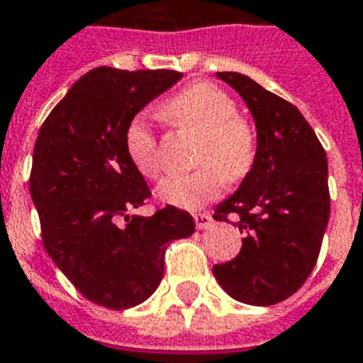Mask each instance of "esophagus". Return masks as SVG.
<instances>
[{
    "label": "esophagus",
    "instance_id": "1",
    "mask_svg": "<svg viewBox=\"0 0 363 363\" xmlns=\"http://www.w3.org/2000/svg\"><path fill=\"white\" fill-rule=\"evenodd\" d=\"M195 218V223H196V229H210L213 225V218L210 213H195L193 216Z\"/></svg>",
    "mask_w": 363,
    "mask_h": 363
}]
</instances>
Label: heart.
Returning <instances> with one entry per match:
<instances>
[{"instance_id":"b5f03b06","label":"heart","mask_w":363,"mask_h":363,"mask_svg":"<svg viewBox=\"0 0 363 363\" xmlns=\"http://www.w3.org/2000/svg\"><path fill=\"white\" fill-rule=\"evenodd\" d=\"M164 115L176 125L202 136L195 172L168 176L157 187L167 204L195 210L220 195L223 182L238 184L255 161V136L229 94L210 83H196L170 98ZM126 151L134 167L147 178L161 170L157 136L143 117H136L126 130Z\"/></svg>"}]
</instances>
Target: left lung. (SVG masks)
<instances>
[{
    "label": "left lung",
    "instance_id": "left-lung-1",
    "mask_svg": "<svg viewBox=\"0 0 363 363\" xmlns=\"http://www.w3.org/2000/svg\"><path fill=\"white\" fill-rule=\"evenodd\" d=\"M240 94L257 132L255 161L213 220L230 221L242 238L240 254L213 265L227 294L267 307L296 294L313 272L330 220L328 159L301 111L248 75L218 72Z\"/></svg>",
    "mask_w": 363,
    "mask_h": 363
}]
</instances>
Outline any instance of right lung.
<instances>
[{
	"label": "right lung",
	"instance_id": "1",
	"mask_svg": "<svg viewBox=\"0 0 363 363\" xmlns=\"http://www.w3.org/2000/svg\"><path fill=\"white\" fill-rule=\"evenodd\" d=\"M182 79L174 69L96 67L56 104L35 140L30 195L43 246L89 301L121 311L159 288L164 250L195 233L176 206L136 216L151 191L126 151V130Z\"/></svg>",
	"mask_w": 363,
	"mask_h": 363
}]
</instances>
